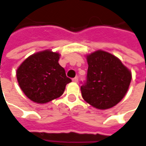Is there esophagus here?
Returning a JSON list of instances; mask_svg holds the SVG:
<instances>
[{
  "label": "esophagus",
  "mask_w": 146,
  "mask_h": 146,
  "mask_svg": "<svg viewBox=\"0 0 146 146\" xmlns=\"http://www.w3.org/2000/svg\"><path fill=\"white\" fill-rule=\"evenodd\" d=\"M78 80H79V79H78V77L77 76H76L75 78H73V79H72V80H73L74 82H78Z\"/></svg>",
  "instance_id": "esophagus-1"
}]
</instances>
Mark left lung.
<instances>
[{"label": "left lung", "mask_w": 146, "mask_h": 146, "mask_svg": "<svg viewBox=\"0 0 146 146\" xmlns=\"http://www.w3.org/2000/svg\"><path fill=\"white\" fill-rule=\"evenodd\" d=\"M86 80L80 87L82 97L93 107L108 109L117 104L127 92L131 73L115 56L96 51L87 56Z\"/></svg>", "instance_id": "8db88e82"}]
</instances>
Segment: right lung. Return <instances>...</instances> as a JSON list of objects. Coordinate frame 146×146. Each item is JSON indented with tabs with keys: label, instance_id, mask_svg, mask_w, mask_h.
<instances>
[{
	"label": "right lung",
	"instance_id": "add662e5",
	"mask_svg": "<svg viewBox=\"0 0 146 146\" xmlns=\"http://www.w3.org/2000/svg\"><path fill=\"white\" fill-rule=\"evenodd\" d=\"M59 53L49 50L29 56L16 72L20 89L38 104H46L59 98L66 85L71 82L59 63Z\"/></svg>",
	"mask_w": 146,
	"mask_h": 146
}]
</instances>
